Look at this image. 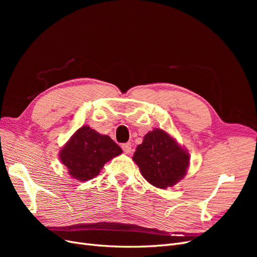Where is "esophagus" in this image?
Wrapping results in <instances>:
<instances>
[{"mask_svg":"<svg viewBox=\"0 0 257 257\" xmlns=\"http://www.w3.org/2000/svg\"><path fill=\"white\" fill-rule=\"evenodd\" d=\"M121 147H122L123 152L125 153V154H130V153L132 152V144H131V143L123 144Z\"/></svg>","mask_w":257,"mask_h":257,"instance_id":"1","label":"esophagus"}]
</instances>
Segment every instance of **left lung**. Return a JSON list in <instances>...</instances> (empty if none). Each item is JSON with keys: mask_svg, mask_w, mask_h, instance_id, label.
I'll return each instance as SVG.
<instances>
[{"mask_svg": "<svg viewBox=\"0 0 257 257\" xmlns=\"http://www.w3.org/2000/svg\"><path fill=\"white\" fill-rule=\"evenodd\" d=\"M146 180L160 189L174 186L185 176L190 154L165 131L154 128L138 145L133 157Z\"/></svg>", "mask_w": 257, "mask_h": 257, "instance_id": "8db88e82", "label": "left lung"}]
</instances>
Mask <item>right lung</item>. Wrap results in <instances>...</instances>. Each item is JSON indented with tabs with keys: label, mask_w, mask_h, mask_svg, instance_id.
Segmentation results:
<instances>
[{
	"label": "right lung",
	"mask_w": 257,
	"mask_h": 257,
	"mask_svg": "<svg viewBox=\"0 0 257 257\" xmlns=\"http://www.w3.org/2000/svg\"><path fill=\"white\" fill-rule=\"evenodd\" d=\"M121 153V148L109 136L84 125L62 148L60 160L74 179L88 181L99 174L108 161Z\"/></svg>",
	"instance_id": "right-lung-1"
}]
</instances>
